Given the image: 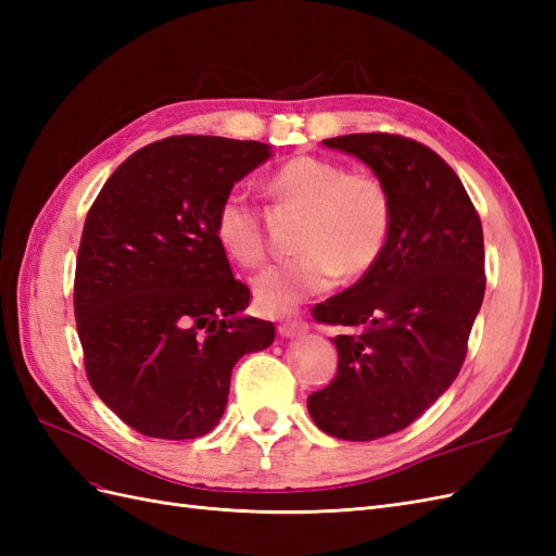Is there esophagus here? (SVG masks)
<instances>
[{
    "mask_svg": "<svg viewBox=\"0 0 556 556\" xmlns=\"http://www.w3.org/2000/svg\"><path fill=\"white\" fill-rule=\"evenodd\" d=\"M308 329L306 323H301V319H285V323L278 325V333L285 336V339H292V336L304 333Z\"/></svg>",
    "mask_w": 556,
    "mask_h": 556,
    "instance_id": "esophagus-1",
    "label": "esophagus"
}]
</instances>
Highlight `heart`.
Masks as SVG:
<instances>
[{
	"label": "heart",
	"instance_id": "1",
	"mask_svg": "<svg viewBox=\"0 0 556 556\" xmlns=\"http://www.w3.org/2000/svg\"><path fill=\"white\" fill-rule=\"evenodd\" d=\"M276 206L304 213L294 248L301 255L268 266L255 280V304L266 315L290 313L301 301L339 280L366 276L384 255L392 233V194L384 180L339 160L294 155L264 180ZM215 241L243 268L260 266L266 241L260 208L245 192L229 190L213 217Z\"/></svg>",
	"mask_w": 556,
	"mask_h": 556
}]
</instances>
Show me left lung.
<instances>
[{
    "label": "left lung",
    "instance_id": "obj_1",
    "mask_svg": "<svg viewBox=\"0 0 556 556\" xmlns=\"http://www.w3.org/2000/svg\"><path fill=\"white\" fill-rule=\"evenodd\" d=\"M327 148L359 157L392 194V233L380 262L317 304L339 371L308 396L313 422L343 441H376L413 425L466 359L484 296L480 215L452 166L399 134H345Z\"/></svg>",
    "mask_w": 556,
    "mask_h": 556
}]
</instances>
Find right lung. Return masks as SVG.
Returning a JSON list of instances; mask_svg holds the SVG:
<instances>
[{"label":"right lung","instance_id":"right-lung-1","mask_svg":"<svg viewBox=\"0 0 556 556\" xmlns=\"http://www.w3.org/2000/svg\"><path fill=\"white\" fill-rule=\"evenodd\" d=\"M268 146L180 134L129 155L88 211L74 315L97 396L150 439L208 433L231 368L274 343V323L241 315L248 285L215 241L213 217Z\"/></svg>","mask_w":556,"mask_h":556}]
</instances>
